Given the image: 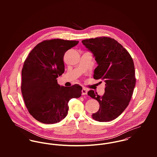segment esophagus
Instances as JSON below:
<instances>
[{"instance_id":"obj_1","label":"esophagus","mask_w":157,"mask_h":157,"mask_svg":"<svg viewBox=\"0 0 157 157\" xmlns=\"http://www.w3.org/2000/svg\"><path fill=\"white\" fill-rule=\"evenodd\" d=\"M82 94L83 95H86L87 93H88V90H86V88H83L82 90Z\"/></svg>"}]
</instances>
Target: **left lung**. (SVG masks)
<instances>
[{"label":"left lung","mask_w":157,"mask_h":157,"mask_svg":"<svg viewBox=\"0 0 157 157\" xmlns=\"http://www.w3.org/2000/svg\"><path fill=\"white\" fill-rule=\"evenodd\" d=\"M82 42L93 54L98 65L94 78L101 79L106 83L102 96L93 90L88 92L100 104L99 110L92 117L100 122L112 121L125 110L133 94L136 78L132 58L122 45L110 37H96Z\"/></svg>","instance_id":"obj_1"}]
</instances>
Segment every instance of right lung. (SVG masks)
Listing matches in <instances>:
<instances>
[{
    "label": "right lung",
    "instance_id": "obj_1",
    "mask_svg": "<svg viewBox=\"0 0 157 157\" xmlns=\"http://www.w3.org/2000/svg\"><path fill=\"white\" fill-rule=\"evenodd\" d=\"M78 41L52 39L36 45L24 62L21 90L29 113L45 124L60 121L67 115L68 102L82 95L78 85L60 86L57 78L65 71L63 57Z\"/></svg>",
    "mask_w": 157,
    "mask_h": 157
}]
</instances>
